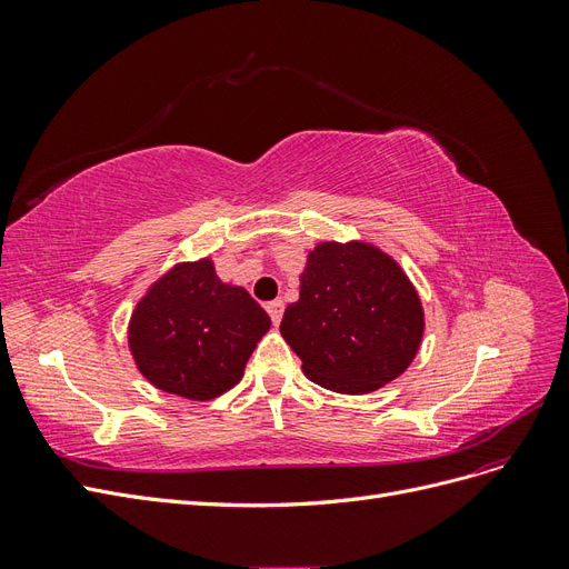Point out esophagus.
I'll use <instances>...</instances> for the list:
<instances>
[{
  "mask_svg": "<svg viewBox=\"0 0 569 569\" xmlns=\"http://www.w3.org/2000/svg\"><path fill=\"white\" fill-rule=\"evenodd\" d=\"M266 311H268V316H270L272 325H280V320H282V311H284V301H282V299H274V301H270V303L266 306Z\"/></svg>",
  "mask_w": 569,
  "mask_h": 569,
  "instance_id": "34e87169",
  "label": "esophagus"
}]
</instances>
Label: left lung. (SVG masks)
I'll use <instances>...</instances> for the list:
<instances>
[{"instance_id": "obj_1", "label": "left lung", "mask_w": 569, "mask_h": 569, "mask_svg": "<svg viewBox=\"0 0 569 569\" xmlns=\"http://www.w3.org/2000/svg\"><path fill=\"white\" fill-rule=\"evenodd\" d=\"M280 332L308 380L337 393H368L416 358L425 313L391 256L366 242H322L308 253L299 301Z\"/></svg>"}]
</instances>
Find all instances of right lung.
Listing matches in <instances>:
<instances>
[{
    "instance_id": "obj_1",
    "label": "right lung",
    "mask_w": 569,
    "mask_h": 569,
    "mask_svg": "<svg viewBox=\"0 0 569 569\" xmlns=\"http://www.w3.org/2000/svg\"><path fill=\"white\" fill-rule=\"evenodd\" d=\"M270 318L244 287L220 282L213 263H178L137 303L128 341L137 368L168 393L209 401L242 380Z\"/></svg>"
}]
</instances>
